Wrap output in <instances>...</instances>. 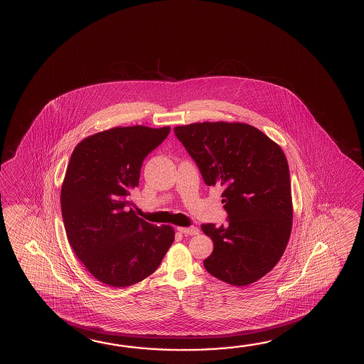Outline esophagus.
I'll return each instance as SVG.
<instances>
[{
	"mask_svg": "<svg viewBox=\"0 0 364 364\" xmlns=\"http://www.w3.org/2000/svg\"><path fill=\"white\" fill-rule=\"evenodd\" d=\"M178 230L180 233L186 235V236H196L200 232L197 227H188V228H186V227H178Z\"/></svg>",
	"mask_w": 364,
	"mask_h": 364,
	"instance_id": "1",
	"label": "esophagus"
}]
</instances>
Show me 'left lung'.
Masks as SVG:
<instances>
[{
    "mask_svg": "<svg viewBox=\"0 0 364 364\" xmlns=\"http://www.w3.org/2000/svg\"><path fill=\"white\" fill-rule=\"evenodd\" d=\"M173 131L203 181L223 188L228 224L202 225L214 242L203 266L235 287L259 280L282 258L291 232L289 166L284 151L245 123L203 122Z\"/></svg>",
    "mask_w": 364,
    "mask_h": 364,
    "instance_id": "obj_1",
    "label": "left lung"
}]
</instances>
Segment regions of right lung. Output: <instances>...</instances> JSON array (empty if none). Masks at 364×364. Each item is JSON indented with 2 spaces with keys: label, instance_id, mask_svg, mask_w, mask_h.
Segmentation results:
<instances>
[{
  "label": "right lung",
  "instance_id": "1",
  "mask_svg": "<svg viewBox=\"0 0 364 364\" xmlns=\"http://www.w3.org/2000/svg\"><path fill=\"white\" fill-rule=\"evenodd\" d=\"M170 127H117L76 145L60 191L68 244L97 280L114 288L140 282L156 271L175 232L129 208L145 156Z\"/></svg>",
  "mask_w": 364,
  "mask_h": 364
}]
</instances>
